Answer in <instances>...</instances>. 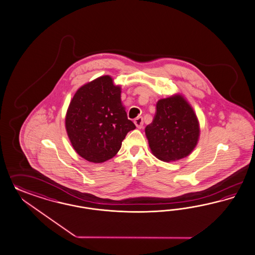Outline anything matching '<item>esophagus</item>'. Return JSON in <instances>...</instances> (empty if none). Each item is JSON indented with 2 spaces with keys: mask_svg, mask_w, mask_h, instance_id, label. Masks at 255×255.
<instances>
[{
  "mask_svg": "<svg viewBox=\"0 0 255 255\" xmlns=\"http://www.w3.org/2000/svg\"><path fill=\"white\" fill-rule=\"evenodd\" d=\"M133 123L135 124V126L137 127V128H139L141 129L142 127H143V118L142 117H138V118H136L134 121H133Z\"/></svg>",
  "mask_w": 255,
  "mask_h": 255,
  "instance_id": "obj_1",
  "label": "esophagus"
}]
</instances>
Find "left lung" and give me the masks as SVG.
Segmentation results:
<instances>
[{
  "label": "left lung",
  "mask_w": 255,
  "mask_h": 255,
  "mask_svg": "<svg viewBox=\"0 0 255 255\" xmlns=\"http://www.w3.org/2000/svg\"><path fill=\"white\" fill-rule=\"evenodd\" d=\"M145 133L152 154L164 162L188 156L200 137V123L185 97L175 94L159 100L152 123Z\"/></svg>",
  "instance_id": "obj_1"
}]
</instances>
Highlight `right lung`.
Returning <instances> with one entry per match:
<instances>
[{
    "instance_id": "right-lung-1",
    "label": "right lung",
    "mask_w": 255,
    "mask_h": 255,
    "mask_svg": "<svg viewBox=\"0 0 255 255\" xmlns=\"http://www.w3.org/2000/svg\"><path fill=\"white\" fill-rule=\"evenodd\" d=\"M122 88L104 75L76 91L67 110L65 125L73 149L92 163L113 158L135 125L127 118Z\"/></svg>"
}]
</instances>
